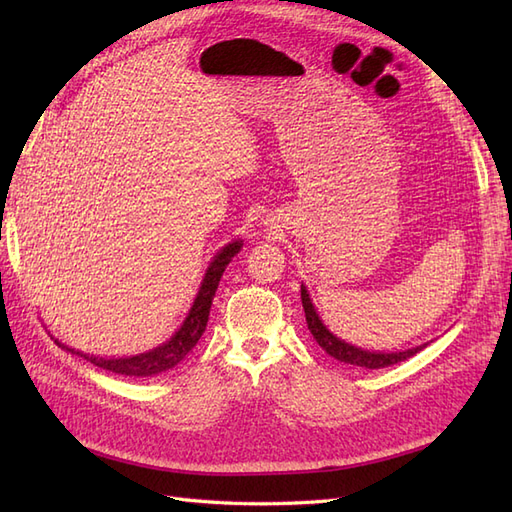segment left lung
<instances>
[{
    "instance_id": "obj_1",
    "label": "left lung",
    "mask_w": 512,
    "mask_h": 512,
    "mask_svg": "<svg viewBox=\"0 0 512 512\" xmlns=\"http://www.w3.org/2000/svg\"><path fill=\"white\" fill-rule=\"evenodd\" d=\"M302 306H304V313H306V323H308V330L313 334V339L326 350V354H330L332 358L341 360L345 365H354V367H363V369H382V367H391L402 363V360L415 356L417 352H421L426 345H417L413 350H404V352H369V350H360L356 345H350L341 341L339 336H334L326 326H323V321L319 319L317 310L310 302L306 286L302 284Z\"/></svg>"
}]
</instances>
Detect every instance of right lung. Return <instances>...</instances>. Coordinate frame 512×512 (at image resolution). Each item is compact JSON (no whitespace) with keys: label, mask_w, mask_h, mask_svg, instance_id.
Returning a JSON list of instances; mask_svg holds the SVG:
<instances>
[{"label":"right lung","mask_w":512,"mask_h":512,"mask_svg":"<svg viewBox=\"0 0 512 512\" xmlns=\"http://www.w3.org/2000/svg\"><path fill=\"white\" fill-rule=\"evenodd\" d=\"M241 241H232L226 247L217 252V256L213 258V263L208 265L206 276L202 286H199L195 302L186 315L184 323L180 326V330L171 336L167 343H162L156 350H149L145 354H136V356H128V358H99V356H86L82 352L71 350L67 345H58L65 347L67 352L84 356L86 360L99 369H106L112 373H119V376H134V378H149V376H158L162 371H169L176 367L178 363L189 356V352L197 345V341L202 339V334L206 330L208 323V315H210V306H213V297L219 286V280L223 276V271L230 265V260L241 252Z\"/></svg>","instance_id":"obj_1"}]
</instances>
